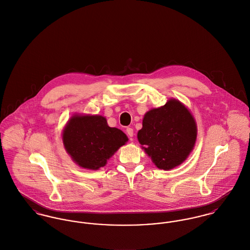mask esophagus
<instances>
[{
	"label": "esophagus",
	"instance_id": "obj_1",
	"mask_svg": "<svg viewBox=\"0 0 250 250\" xmlns=\"http://www.w3.org/2000/svg\"><path fill=\"white\" fill-rule=\"evenodd\" d=\"M126 132H127V134H128V136L130 137V138H132L133 136V130L132 128H127V130H126Z\"/></svg>",
	"mask_w": 250,
	"mask_h": 250
}]
</instances>
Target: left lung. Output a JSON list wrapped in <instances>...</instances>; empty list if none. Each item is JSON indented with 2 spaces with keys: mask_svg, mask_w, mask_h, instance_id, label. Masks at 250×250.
<instances>
[{
  "mask_svg": "<svg viewBox=\"0 0 250 250\" xmlns=\"http://www.w3.org/2000/svg\"><path fill=\"white\" fill-rule=\"evenodd\" d=\"M197 138V125L190 111L181 101L169 99L164 106L148 111L137 133L141 148L153 164L169 170L179 166L192 151Z\"/></svg>",
  "mask_w": 250,
  "mask_h": 250,
  "instance_id": "left-lung-1",
  "label": "left lung"
}]
</instances>
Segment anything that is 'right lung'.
I'll return each instance as SVG.
<instances>
[{"label":"right lung","instance_id":"add662e5","mask_svg":"<svg viewBox=\"0 0 250 250\" xmlns=\"http://www.w3.org/2000/svg\"><path fill=\"white\" fill-rule=\"evenodd\" d=\"M128 140L125 133L109 127L100 115H73L62 131L63 146L72 160L92 170L105 166Z\"/></svg>","mask_w":250,"mask_h":250}]
</instances>
